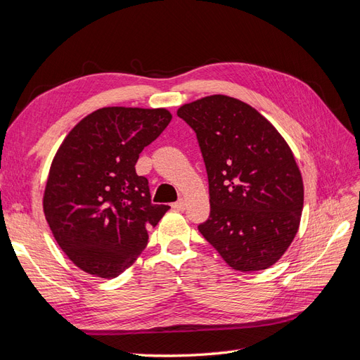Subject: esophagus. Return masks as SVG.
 Segmentation results:
<instances>
[{"label":"esophagus","instance_id":"34e87169","mask_svg":"<svg viewBox=\"0 0 360 360\" xmlns=\"http://www.w3.org/2000/svg\"><path fill=\"white\" fill-rule=\"evenodd\" d=\"M172 209L174 210H179V212H183L184 209H186V202H184L183 200H179L177 202H172Z\"/></svg>","mask_w":360,"mask_h":360}]
</instances>
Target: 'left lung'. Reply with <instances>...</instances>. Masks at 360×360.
<instances>
[{"label": "left lung", "instance_id": "obj_1", "mask_svg": "<svg viewBox=\"0 0 360 360\" xmlns=\"http://www.w3.org/2000/svg\"><path fill=\"white\" fill-rule=\"evenodd\" d=\"M197 134L210 216L200 233L234 270L274 266L296 236L302 174L285 139L255 108L214 94L179 108Z\"/></svg>", "mask_w": 360, "mask_h": 360}]
</instances>
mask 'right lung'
I'll use <instances>...</instances> for the list:
<instances>
[{
	"label": "right lung",
	"mask_w": 360,
	"mask_h": 360,
	"mask_svg": "<svg viewBox=\"0 0 360 360\" xmlns=\"http://www.w3.org/2000/svg\"><path fill=\"white\" fill-rule=\"evenodd\" d=\"M165 108L108 106L82 118L52 160L43 195L51 231L75 266L117 278L134 264L169 205L153 204L139 153L165 130Z\"/></svg>",
	"instance_id": "add662e5"
}]
</instances>
